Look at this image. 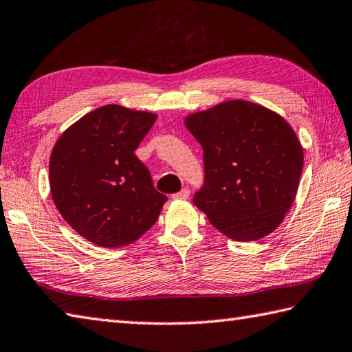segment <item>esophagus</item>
Segmentation results:
<instances>
[{
  "instance_id": "obj_1",
  "label": "esophagus",
  "mask_w": 352,
  "mask_h": 352,
  "mask_svg": "<svg viewBox=\"0 0 352 352\" xmlns=\"http://www.w3.org/2000/svg\"><path fill=\"white\" fill-rule=\"evenodd\" d=\"M188 197H189V189H182L180 192H177V194L172 195V198H174V200H186Z\"/></svg>"
}]
</instances>
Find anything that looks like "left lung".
<instances>
[{
	"label": "left lung",
	"instance_id": "obj_1",
	"mask_svg": "<svg viewBox=\"0 0 352 352\" xmlns=\"http://www.w3.org/2000/svg\"><path fill=\"white\" fill-rule=\"evenodd\" d=\"M184 126L203 148L204 186L194 204L235 241L276 231L296 200L303 148L289 123L267 107L231 100L194 112Z\"/></svg>",
	"mask_w": 352,
	"mask_h": 352
}]
</instances>
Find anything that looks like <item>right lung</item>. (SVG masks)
Here are the masks:
<instances>
[{
	"label": "right lung",
	"mask_w": 352,
	"mask_h": 352,
	"mask_svg": "<svg viewBox=\"0 0 352 352\" xmlns=\"http://www.w3.org/2000/svg\"><path fill=\"white\" fill-rule=\"evenodd\" d=\"M157 115L101 106L61 133L50 154V194L74 231L103 248L131 245L157 221L166 195L135 149Z\"/></svg>",
	"instance_id": "right-lung-1"
}]
</instances>
